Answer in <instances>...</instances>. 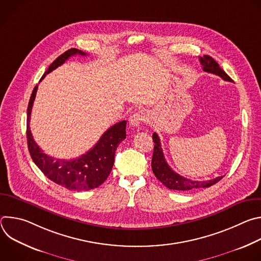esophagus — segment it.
Returning a JSON list of instances; mask_svg holds the SVG:
<instances>
[{
  "instance_id": "1",
  "label": "esophagus",
  "mask_w": 261,
  "mask_h": 261,
  "mask_svg": "<svg viewBox=\"0 0 261 261\" xmlns=\"http://www.w3.org/2000/svg\"><path fill=\"white\" fill-rule=\"evenodd\" d=\"M144 120H145V115L142 113V111H138V113H135L130 117L129 123L133 127H139L144 122Z\"/></svg>"
}]
</instances>
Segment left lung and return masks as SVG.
<instances>
[{"instance_id":"obj_1","label":"left lung","mask_w":261,"mask_h":261,"mask_svg":"<svg viewBox=\"0 0 261 261\" xmlns=\"http://www.w3.org/2000/svg\"><path fill=\"white\" fill-rule=\"evenodd\" d=\"M199 61L202 65L203 71L216 74V75L220 76L222 80H224L226 82H230V83L233 82L227 75L226 72L219 66V64L212 57L204 55L203 57H199ZM153 140L155 145H154V152L152 157V169L156 177L168 189L176 190V191H190V190H195L200 188H207L215 185L216 182H218L220 179L223 178V176H224V175L223 176L221 175L210 180L198 181V180H192L189 178H186L177 174L167 164L163 155V151L161 148L160 138L158 134L155 132L153 134Z\"/></svg>"}]
</instances>
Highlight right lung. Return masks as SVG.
Instances as JSON below:
<instances>
[{"label": "right lung", "mask_w": 261, "mask_h": 261, "mask_svg": "<svg viewBox=\"0 0 261 261\" xmlns=\"http://www.w3.org/2000/svg\"><path fill=\"white\" fill-rule=\"evenodd\" d=\"M75 55L87 56L86 53L76 48H70L58 57L45 71L40 82L46 74L63 65L70 57ZM37 85L31 95L28 105L27 118V140L30 155L34 163L54 182L73 191H86L95 189L104 182L113 169L116 150L126 138V121L119 122L107 129L100 137L93 148L80 158L75 159H56L46 155L33 138L30 129V118L33 103L36 97Z\"/></svg>", "instance_id": "right-lung-1"}]
</instances>
